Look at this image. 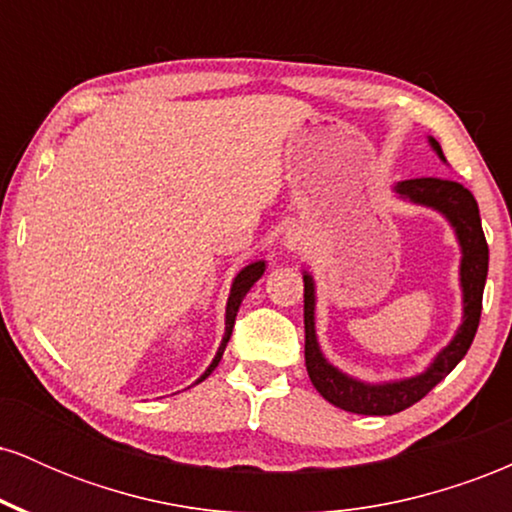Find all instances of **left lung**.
I'll use <instances>...</instances> for the list:
<instances>
[{
  "mask_svg": "<svg viewBox=\"0 0 512 512\" xmlns=\"http://www.w3.org/2000/svg\"><path fill=\"white\" fill-rule=\"evenodd\" d=\"M433 151L443 158V149L433 137H428ZM399 197L409 202L421 204L440 211L450 226L455 228V236L462 248L460 264V284H462V303L464 315L462 325L457 327V334L452 342L445 346L440 354L433 358V363L421 375L414 378L397 380V383L370 385L351 378L334 368L325 356H322L320 344L315 337V284L313 276L303 274V317H305V368H308L310 383L320 392L327 402L334 407L351 411V414L366 416H390L397 411L409 409L419 399H424L428 392L436 387L445 375L450 373L457 363L462 361L469 346L477 334L479 317H481V298H484L486 272H489V245H486L484 228H481L477 199L467 187L455 180L443 178H414L402 180L395 185Z\"/></svg>",
  "mask_w": 512,
  "mask_h": 512,
  "instance_id": "1",
  "label": "left lung"
}]
</instances>
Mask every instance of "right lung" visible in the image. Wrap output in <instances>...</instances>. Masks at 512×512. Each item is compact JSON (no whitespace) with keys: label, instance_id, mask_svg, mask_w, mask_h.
I'll return each mask as SVG.
<instances>
[{"label":"right lung","instance_id":"1","mask_svg":"<svg viewBox=\"0 0 512 512\" xmlns=\"http://www.w3.org/2000/svg\"><path fill=\"white\" fill-rule=\"evenodd\" d=\"M262 274H264V262H252V264H248V267H245V269H240V274L236 276V279H233L231 296H228V305H226V334H223L221 346H219V351H216L214 361H211V366H209L207 370H204V375L197 380V383H202L204 378H209L211 370L219 366V361H221V356H223V349H226L228 339H231L233 325H236V315H238L240 303H243L245 293H248V291L252 289V284H255V281L260 279Z\"/></svg>","mask_w":512,"mask_h":512}]
</instances>
